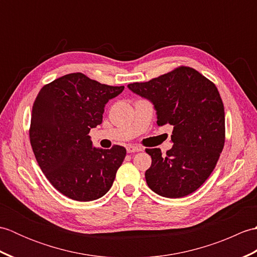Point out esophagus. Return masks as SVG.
I'll list each match as a JSON object with an SVG mask.
<instances>
[{"instance_id": "34e87169", "label": "esophagus", "mask_w": 257, "mask_h": 257, "mask_svg": "<svg viewBox=\"0 0 257 257\" xmlns=\"http://www.w3.org/2000/svg\"><path fill=\"white\" fill-rule=\"evenodd\" d=\"M125 149H127L128 154H133V152H139V151L144 150L143 147L137 146V145H128L127 148H125Z\"/></svg>"}]
</instances>
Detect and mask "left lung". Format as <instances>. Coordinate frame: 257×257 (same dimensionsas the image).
Returning a JSON list of instances; mask_svg holds the SVG:
<instances>
[{
    "label": "left lung",
    "instance_id": "left-lung-1",
    "mask_svg": "<svg viewBox=\"0 0 257 257\" xmlns=\"http://www.w3.org/2000/svg\"><path fill=\"white\" fill-rule=\"evenodd\" d=\"M154 102L158 124L173 125L172 148L146 149L151 166L148 187L165 198H182L203 184L219 160L225 143V114L214 83L198 70L179 66L145 83L128 85Z\"/></svg>",
    "mask_w": 257,
    "mask_h": 257
}]
</instances>
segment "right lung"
Returning <instances> with one entry per match:
<instances>
[{"label":"right lung","instance_id":"1","mask_svg":"<svg viewBox=\"0 0 257 257\" xmlns=\"http://www.w3.org/2000/svg\"><path fill=\"white\" fill-rule=\"evenodd\" d=\"M123 88L72 73L43 86L36 96L30 125L32 149L48 181L67 198L88 202L111 188L125 148H94L88 134L101 123L108 100Z\"/></svg>","mask_w":257,"mask_h":257}]
</instances>
